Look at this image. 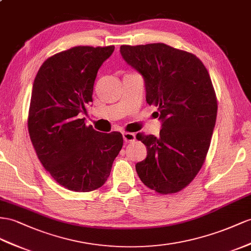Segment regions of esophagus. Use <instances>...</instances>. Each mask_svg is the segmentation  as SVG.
<instances>
[{
    "mask_svg": "<svg viewBox=\"0 0 251 251\" xmlns=\"http://www.w3.org/2000/svg\"><path fill=\"white\" fill-rule=\"evenodd\" d=\"M123 139L125 142H133L136 140V136L131 132H123Z\"/></svg>",
    "mask_w": 251,
    "mask_h": 251,
    "instance_id": "obj_1",
    "label": "esophagus"
}]
</instances>
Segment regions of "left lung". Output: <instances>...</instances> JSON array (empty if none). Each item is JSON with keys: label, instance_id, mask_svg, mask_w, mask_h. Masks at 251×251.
I'll list each match as a JSON object with an SVG mask.
<instances>
[{"label": "left lung", "instance_id": "8db88e82", "mask_svg": "<svg viewBox=\"0 0 251 251\" xmlns=\"http://www.w3.org/2000/svg\"><path fill=\"white\" fill-rule=\"evenodd\" d=\"M120 50L143 75L146 101L163 122L158 137L137 134L147 149V157L136 164L138 175L159 194L177 193L201 171L213 134L217 99L208 70L194 54L164 43Z\"/></svg>", "mask_w": 251, "mask_h": 251}]
</instances>
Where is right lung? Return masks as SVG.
Listing matches in <instances>:
<instances>
[{"instance_id":"right-lung-1","label":"right lung","mask_w":251,"mask_h":251,"mask_svg":"<svg viewBox=\"0 0 251 251\" xmlns=\"http://www.w3.org/2000/svg\"><path fill=\"white\" fill-rule=\"evenodd\" d=\"M114 47L79 46L42 63L31 91L27 127L43 168L74 192L100 188L123 146L118 131L99 132L79 113L92 101L98 71Z\"/></svg>"}]
</instances>
